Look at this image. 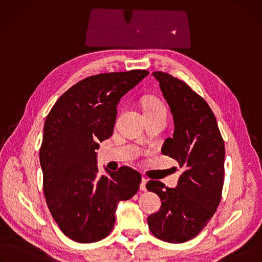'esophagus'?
<instances>
[{"label": "esophagus", "mask_w": 262, "mask_h": 262, "mask_svg": "<svg viewBox=\"0 0 262 262\" xmlns=\"http://www.w3.org/2000/svg\"><path fill=\"white\" fill-rule=\"evenodd\" d=\"M147 179L146 178H142V180H141V183H140V190L141 191H143V192H146L147 191V188H146V183H147Z\"/></svg>", "instance_id": "obj_1"}]
</instances>
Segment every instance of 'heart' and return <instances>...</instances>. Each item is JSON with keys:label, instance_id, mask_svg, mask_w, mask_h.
Wrapping results in <instances>:
<instances>
[{"label": "heart", "instance_id": "obj_1", "mask_svg": "<svg viewBox=\"0 0 262 262\" xmlns=\"http://www.w3.org/2000/svg\"><path fill=\"white\" fill-rule=\"evenodd\" d=\"M143 108L146 113H149L165 108V106H164V104L159 99L153 98V97H146V98L143 99Z\"/></svg>", "mask_w": 262, "mask_h": 262}]
</instances>
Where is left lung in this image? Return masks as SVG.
I'll list each match as a JSON object with an SVG mask.
<instances>
[{
	"label": "left lung",
	"instance_id": "1",
	"mask_svg": "<svg viewBox=\"0 0 262 262\" xmlns=\"http://www.w3.org/2000/svg\"><path fill=\"white\" fill-rule=\"evenodd\" d=\"M170 106L175 130L162 153L185 168L177 188L150 180L146 187L160 196L161 209L148 218L152 234L168 243L195 237L214 216L225 180V142L207 102L178 77L152 73Z\"/></svg>",
	"mask_w": 262,
	"mask_h": 262
}]
</instances>
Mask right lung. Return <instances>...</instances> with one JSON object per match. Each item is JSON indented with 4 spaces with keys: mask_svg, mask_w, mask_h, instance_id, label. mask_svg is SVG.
<instances>
[{
    "mask_svg": "<svg viewBox=\"0 0 262 262\" xmlns=\"http://www.w3.org/2000/svg\"><path fill=\"white\" fill-rule=\"evenodd\" d=\"M147 70L100 73L63 93L46 116L40 162L48 209L63 234L79 243H94L110 234L116 204L139 190L141 175L121 166L98 177L95 150L108 139L122 97Z\"/></svg>",
    "mask_w": 262,
    "mask_h": 262,
    "instance_id": "add662e5",
    "label": "right lung"
}]
</instances>
